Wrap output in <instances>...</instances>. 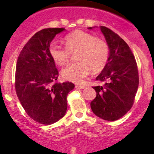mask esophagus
Masks as SVG:
<instances>
[{
    "mask_svg": "<svg viewBox=\"0 0 154 154\" xmlns=\"http://www.w3.org/2000/svg\"><path fill=\"white\" fill-rule=\"evenodd\" d=\"M75 88L76 89H79V90H82L85 88V86L83 85H75Z\"/></svg>",
    "mask_w": 154,
    "mask_h": 154,
    "instance_id": "34e87169",
    "label": "esophagus"
}]
</instances>
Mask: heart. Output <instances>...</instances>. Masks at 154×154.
Listing matches in <instances>:
<instances>
[{"instance_id": "1", "label": "heart", "mask_w": 154, "mask_h": 154, "mask_svg": "<svg viewBox=\"0 0 154 154\" xmlns=\"http://www.w3.org/2000/svg\"><path fill=\"white\" fill-rule=\"evenodd\" d=\"M66 48L56 42L48 48L51 58L57 65L61 66L69 61L70 54L77 53V63L67 65L61 70V76L66 80L80 84L89 74L90 68L94 72L102 70L106 65L109 48L106 42L95 38L91 33L76 30L63 38Z\"/></svg>"}]
</instances>
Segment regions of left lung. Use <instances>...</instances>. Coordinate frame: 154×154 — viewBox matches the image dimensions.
I'll return each instance as SVG.
<instances>
[{"label":"left lung","mask_w":154,"mask_h":154,"mask_svg":"<svg viewBox=\"0 0 154 154\" xmlns=\"http://www.w3.org/2000/svg\"><path fill=\"white\" fill-rule=\"evenodd\" d=\"M100 29L109 45V56L106 65L95 78L105 84L93 87L96 97L91 107L99 118L115 121L133 105L139 84L138 71L135 57L125 40L106 26H100Z\"/></svg>","instance_id":"8db88e82"}]
</instances>
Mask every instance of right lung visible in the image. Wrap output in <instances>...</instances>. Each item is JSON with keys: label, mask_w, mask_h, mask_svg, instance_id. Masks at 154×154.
<instances>
[{"label": "right lung", "mask_w": 154, "mask_h": 154, "mask_svg": "<svg viewBox=\"0 0 154 154\" xmlns=\"http://www.w3.org/2000/svg\"><path fill=\"white\" fill-rule=\"evenodd\" d=\"M64 28H47L29 39L19 54L16 67L15 88L26 113L37 122L51 125L67 109L66 96L73 83L55 82L59 72L48 52L49 45Z\"/></svg>", "instance_id": "obj_1"}]
</instances>
